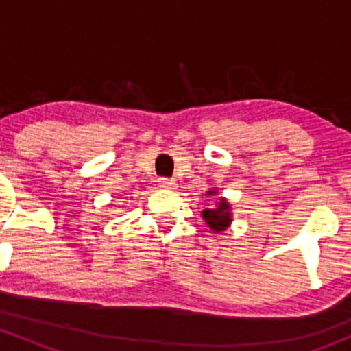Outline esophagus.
Wrapping results in <instances>:
<instances>
[{"mask_svg":"<svg viewBox=\"0 0 351 351\" xmlns=\"http://www.w3.org/2000/svg\"><path fill=\"white\" fill-rule=\"evenodd\" d=\"M158 186L159 189H175L176 186V182L175 180H169V178H159L158 180Z\"/></svg>","mask_w":351,"mask_h":351,"instance_id":"1","label":"esophagus"}]
</instances>
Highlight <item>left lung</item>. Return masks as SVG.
<instances>
[{
	"instance_id": "1",
	"label": "left lung",
	"mask_w": 351,
	"mask_h": 351,
	"mask_svg": "<svg viewBox=\"0 0 351 351\" xmlns=\"http://www.w3.org/2000/svg\"><path fill=\"white\" fill-rule=\"evenodd\" d=\"M207 195H217V192L212 190V192H207ZM202 217L205 219L207 226L214 232L224 231V229H228L232 222L231 205H229V202L226 200L224 197H221L215 202L214 208H205V210H202Z\"/></svg>"
}]
</instances>
